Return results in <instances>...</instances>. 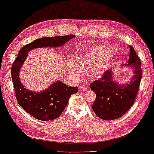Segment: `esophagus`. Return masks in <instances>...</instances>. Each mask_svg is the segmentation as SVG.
<instances>
[{
	"instance_id": "34e87169",
	"label": "esophagus",
	"mask_w": 154,
	"mask_h": 154,
	"mask_svg": "<svg viewBox=\"0 0 154 154\" xmlns=\"http://www.w3.org/2000/svg\"><path fill=\"white\" fill-rule=\"evenodd\" d=\"M87 87L86 86H79V91H86Z\"/></svg>"
}]
</instances>
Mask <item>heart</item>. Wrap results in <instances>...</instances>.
Here are the masks:
<instances>
[{
    "instance_id": "obj_1",
    "label": "heart",
    "mask_w": 154,
    "mask_h": 154,
    "mask_svg": "<svg viewBox=\"0 0 154 154\" xmlns=\"http://www.w3.org/2000/svg\"><path fill=\"white\" fill-rule=\"evenodd\" d=\"M114 53L115 49L113 47L107 45H97L81 53L79 60L82 66L91 68V71L94 76H100L105 73L111 62V60H106L113 56ZM69 68L75 74L82 73L80 66L77 65H69Z\"/></svg>"
}]
</instances>
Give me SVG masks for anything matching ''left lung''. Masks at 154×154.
<instances>
[{"label": "left lung", "mask_w": 154, "mask_h": 154, "mask_svg": "<svg viewBox=\"0 0 154 154\" xmlns=\"http://www.w3.org/2000/svg\"><path fill=\"white\" fill-rule=\"evenodd\" d=\"M128 64L122 66L131 68L134 75L126 84H119L113 80V69L106 71L101 78L90 84L96 98L92 109L96 116L103 120H113L125 114L131 109L137 96L142 78L141 63L136 51L129 45Z\"/></svg>", "instance_id": "left-lung-1"}]
</instances>
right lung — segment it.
Masks as SVG:
<instances>
[{
	"mask_svg": "<svg viewBox=\"0 0 154 154\" xmlns=\"http://www.w3.org/2000/svg\"><path fill=\"white\" fill-rule=\"evenodd\" d=\"M74 37V35H67L38 38L24 45L13 62L11 76L17 101L28 113L38 120L50 121L57 119L64 111L71 95L77 93L79 88L71 87L58 81L43 91H31L20 82L19 78L20 68L27 58L28 51L32 49L59 47Z\"/></svg>",
	"mask_w": 154,
	"mask_h": 154,
	"instance_id": "add662e5",
	"label": "right lung"
}]
</instances>
